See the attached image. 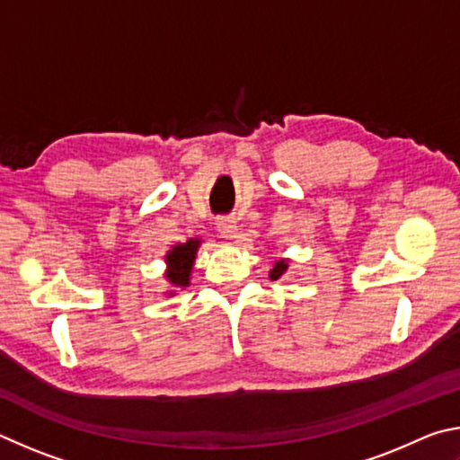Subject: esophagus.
<instances>
[{"mask_svg": "<svg viewBox=\"0 0 460 460\" xmlns=\"http://www.w3.org/2000/svg\"><path fill=\"white\" fill-rule=\"evenodd\" d=\"M216 228L220 232V236L226 240H234L236 238V232H238V224L234 217H220V220L216 222Z\"/></svg>", "mask_w": 460, "mask_h": 460, "instance_id": "esophagus-1", "label": "esophagus"}]
</instances>
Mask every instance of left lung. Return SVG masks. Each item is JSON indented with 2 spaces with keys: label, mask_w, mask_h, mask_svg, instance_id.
Returning a JSON list of instances; mask_svg holds the SVG:
<instances>
[{
  "label": "left lung",
  "mask_w": 460,
  "mask_h": 460,
  "mask_svg": "<svg viewBox=\"0 0 460 460\" xmlns=\"http://www.w3.org/2000/svg\"><path fill=\"white\" fill-rule=\"evenodd\" d=\"M287 269H288V261H287V259H279V261H275V264H272L269 277H270L272 280H277V279H280V277L285 275Z\"/></svg>",
  "instance_id": "1"
}]
</instances>
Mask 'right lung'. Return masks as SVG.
<instances>
[{"mask_svg":"<svg viewBox=\"0 0 460 460\" xmlns=\"http://www.w3.org/2000/svg\"><path fill=\"white\" fill-rule=\"evenodd\" d=\"M199 244H201V240L190 238L188 243L173 246L172 251L165 254V264H167L165 279L169 285L172 287H188L190 285L191 267H193V261H196V252H198Z\"/></svg>","mask_w":460,"mask_h":460,"instance_id":"right-lung-1","label":"right lung"}]
</instances>
